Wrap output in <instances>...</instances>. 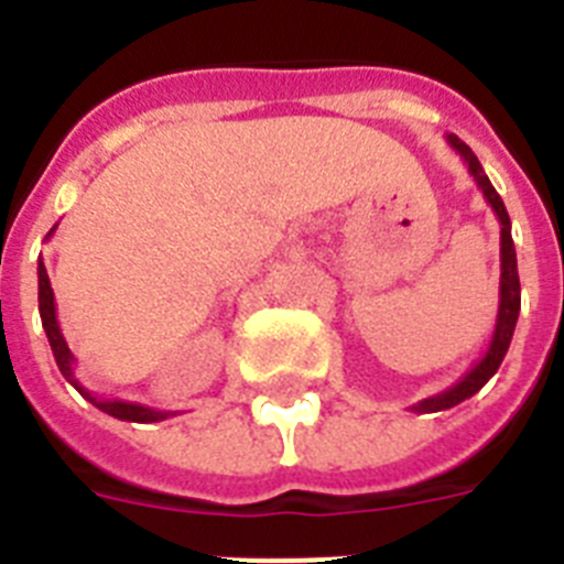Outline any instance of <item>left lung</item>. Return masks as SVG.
<instances>
[{
    "instance_id": "8db88e82",
    "label": "left lung",
    "mask_w": 564,
    "mask_h": 564,
    "mask_svg": "<svg viewBox=\"0 0 564 564\" xmlns=\"http://www.w3.org/2000/svg\"><path fill=\"white\" fill-rule=\"evenodd\" d=\"M449 147L460 154V161L466 163L468 174L475 177L477 188L482 192L486 203L491 206V212L497 214L500 220V307H497V325L491 338H488V347L482 350V356L471 364V370L460 378L457 383H452L449 390L437 392V395L423 398V401L412 403L410 410L423 415V412H443L457 406L460 401L471 398L475 392H480L486 387V381L500 370L502 358L508 352V344H511V336H514L517 316H520V273H517V251H514V239H511V220H508L506 203H502L500 194L495 192L491 181L482 172L477 154L466 147V143L457 138V134H446Z\"/></svg>"
}]
</instances>
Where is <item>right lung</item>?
<instances>
[{"mask_svg": "<svg viewBox=\"0 0 564 564\" xmlns=\"http://www.w3.org/2000/svg\"><path fill=\"white\" fill-rule=\"evenodd\" d=\"M56 231V228H53ZM53 231L47 234V239L53 237ZM39 313H42V327L47 333L50 350H53V358H56L58 370L62 376L67 378L84 398H87L93 406H98L107 415L118 417V421H132V423H158L166 421V417L177 415V412H163V410H152V406H143V403H132V401H118V398H98L93 395L89 390H84L82 381L76 378V358L69 352L67 341L62 336V327H58V316H56V296H53V288H50V276L47 268H44L42 257H39Z\"/></svg>", "mask_w": 564, "mask_h": 564, "instance_id": "right-lung-1", "label": "right lung"}]
</instances>
